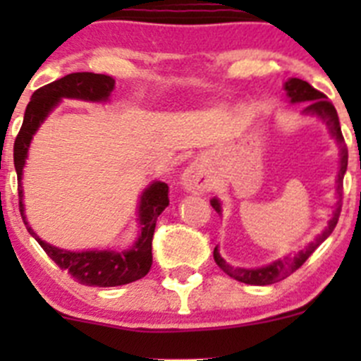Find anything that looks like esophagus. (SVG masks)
I'll return each instance as SVG.
<instances>
[{"instance_id": "1", "label": "esophagus", "mask_w": 361, "mask_h": 361, "mask_svg": "<svg viewBox=\"0 0 361 361\" xmlns=\"http://www.w3.org/2000/svg\"><path fill=\"white\" fill-rule=\"evenodd\" d=\"M181 185L187 192L192 194H202L209 188V176H207L206 169L202 164L194 162L185 169L183 176H181Z\"/></svg>"}]
</instances>
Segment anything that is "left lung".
<instances>
[{
    "label": "left lung",
    "mask_w": 361,
    "mask_h": 361,
    "mask_svg": "<svg viewBox=\"0 0 361 361\" xmlns=\"http://www.w3.org/2000/svg\"><path fill=\"white\" fill-rule=\"evenodd\" d=\"M285 89H286V92H288V97L292 103H307L305 111L316 113V115L322 116V118L326 122V126H329L332 136H336L338 145H341V171H338V176H337L338 207L336 209V213H334L332 220L329 221V227L323 231V234L318 235L314 243H311L307 248L302 250L300 253L293 258L286 257V258H283V260H278V262H274V264L265 265V267H260V269H234L232 265H228L227 262L220 257L218 248H214L213 258H214V262H216L218 267H220L225 274H228L231 278L238 279V281L246 283V285H272V283H278V281H281V279L288 278L292 272L297 271L298 267H302V264H304V262L307 260L312 253H314V250L318 248V246L322 245V243L325 241L330 234H332L334 228H336V225L338 221V216H341L342 180H344V173H345V169H348V147H345V143H344V136H342L341 123H338V116H337L336 108H334V104L330 103V99L325 96V94L319 92V90H316L314 87L309 85L307 82H304V80H300V78H290L288 82L285 83ZM211 206H213V209L220 214L221 207H220V202H218L216 199H213V201H211Z\"/></svg>",
    "instance_id": "1"
}]
</instances>
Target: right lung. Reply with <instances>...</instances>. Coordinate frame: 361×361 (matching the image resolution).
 I'll return each instance as SVG.
<instances>
[{
  "label": "right lung",
  "instance_id": "right-lung-1",
  "mask_svg": "<svg viewBox=\"0 0 361 361\" xmlns=\"http://www.w3.org/2000/svg\"><path fill=\"white\" fill-rule=\"evenodd\" d=\"M115 85L110 75L101 73H71L56 82L43 85L32 94L24 113V122L13 143V164H16L17 178H23V167L27 157V148L32 134L45 120L49 111L59 103L61 97H78L87 101H106ZM169 204V187L166 183L152 185L145 190L140 204L141 235L136 245L129 251H63L47 245L29 227L24 216L23 185L19 183V209L27 232L39 243L45 253L56 262V265L66 271L75 281L87 286H120L141 279L148 274L152 267V239H154L155 224L159 214Z\"/></svg>",
  "mask_w": 361,
  "mask_h": 361
}]
</instances>
